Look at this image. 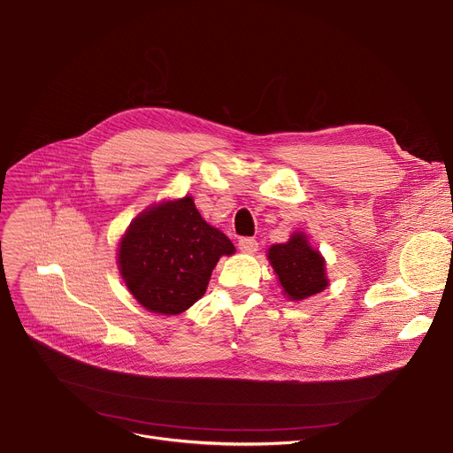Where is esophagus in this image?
<instances>
[{
    "label": "esophagus",
    "mask_w": 453,
    "mask_h": 453,
    "mask_svg": "<svg viewBox=\"0 0 453 453\" xmlns=\"http://www.w3.org/2000/svg\"><path fill=\"white\" fill-rule=\"evenodd\" d=\"M239 250L242 253H255L258 250V242L255 239H248V236H246V239L239 241Z\"/></svg>",
    "instance_id": "34e87169"
}]
</instances>
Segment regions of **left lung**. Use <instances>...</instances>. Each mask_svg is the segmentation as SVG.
I'll return each instance as SVG.
<instances>
[{
    "label": "left lung",
    "mask_w": 453,
    "mask_h": 453,
    "mask_svg": "<svg viewBox=\"0 0 453 453\" xmlns=\"http://www.w3.org/2000/svg\"><path fill=\"white\" fill-rule=\"evenodd\" d=\"M268 260L277 275L282 294L290 301H303L328 287L325 257L311 246L303 231L290 234L288 242L273 244Z\"/></svg>",
    "instance_id": "obj_1"
}]
</instances>
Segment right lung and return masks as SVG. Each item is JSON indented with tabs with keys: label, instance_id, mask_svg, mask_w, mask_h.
<instances>
[{
	"label": "right lung",
	"instance_id": "1",
	"mask_svg": "<svg viewBox=\"0 0 453 453\" xmlns=\"http://www.w3.org/2000/svg\"><path fill=\"white\" fill-rule=\"evenodd\" d=\"M233 253V242L202 219L193 196H183L137 214L119 241L117 266L141 306L178 316L205 294L220 257Z\"/></svg>",
	"mask_w": 453,
	"mask_h": 453
}]
</instances>
